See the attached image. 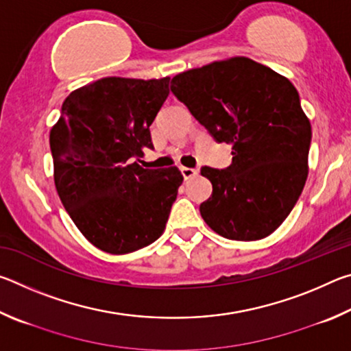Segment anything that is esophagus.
Here are the masks:
<instances>
[{
  "mask_svg": "<svg viewBox=\"0 0 351 351\" xmlns=\"http://www.w3.org/2000/svg\"><path fill=\"white\" fill-rule=\"evenodd\" d=\"M181 173H182L184 178H186V180H190V178L198 176L199 170L198 169H190V167H181Z\"/></svg>",
  "mask_w": 351,
  "mask_h": 351,
  "instance_id": "obj_1",
  "label": "esophagus"
}]
</instances>
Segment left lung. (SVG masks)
I'll use <instances>...</instances> for the list:
<instances>
[{
	"mask_svg": "<svg viewBox=\"0 0 351 351\" xmlns=\"http://www.w3.org/2000/svg\"><path fill=\"white\" fill-rule=\"evenodd\" d=\"M171 93L217 142L232 145V164L204 165L212 197L199 212L229 240L271 235L293 210L308 176L311 123L293 83L246 57L213 62L171 79Z\"/></svg>",
	"mask_w": 351,
	"mask_h": 351,
	"instance_id": "left-lung-1",
	"label": "left lung"
}]
</instances>
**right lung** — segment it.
I'll use <instances>...</instances> for the list:
<instances>
[{
	"instance_id": "add662e5",
	"label": "right lung",
	"mask_w": 351,
	"mask_h": 351,
	"mask_svg": "<svg viewBox=\"0 0 351 351\" xmlns=\"http://www.w3.org/2000/svg\"><path fill=\"white\" fill-rule=\"evenodd\" d=\"M169 80L93 82L64 99L51 130L58 197L85 239L105 252L128 254L156 241L182 184L176 167L134 162L153 148L150 125Z\"/></svg>"
}]
</instances>
